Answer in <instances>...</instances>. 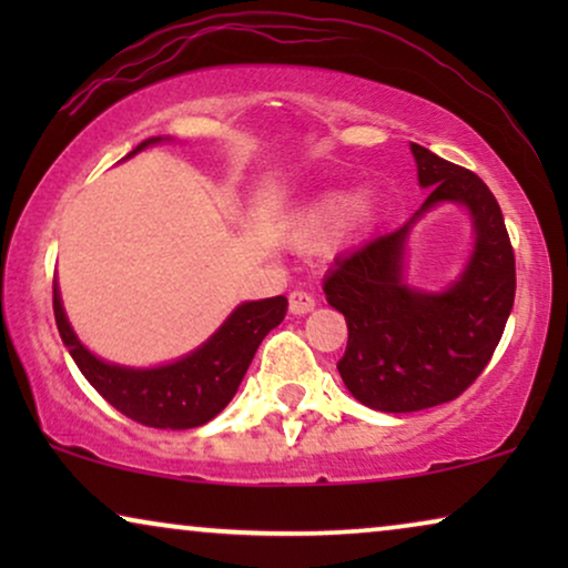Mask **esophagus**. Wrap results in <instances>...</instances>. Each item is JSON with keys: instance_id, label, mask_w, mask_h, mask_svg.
<instances>
[{"instance_id": "esophagus-1", "label": "esophagus", "mask_w": 568, "mask_h": 568, "mask_svg": "<svg viewBox=\"0 0 568 568\" xmlns=\"http://www.w3.org/2000/svg\"><path fill=\"white\" fill-rule=\"evenodd\" d=\"M290 310L292 315H307L310 310H315V297L305 290H294L290 294Z\"/></svg>"}]
</instances>
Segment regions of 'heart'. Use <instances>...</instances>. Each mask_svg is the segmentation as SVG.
<instances>
[{"instance_id": "obj_1", "label": "heart", "mask_w": 568, "mask_h": 568, "mask_svg": "<svg viewBox=\"0 0 568 568\" xmlns=\"http://www.w3.org/2000/svg\"><path fill=\"white\" fill-rule=\"evenodd\" d=\"M369 209H372V204L367 196H359L352 204L344 193H325V196L310 201V204L302 209L297 216H294L290 237L294 240V243L307 245V243H313V240L321 237L325 230H331L344 214H346V224L364 222L369 216Z\"/></svg>"}]
</instances>
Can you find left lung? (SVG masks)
<instances>
[{"instance_id": "8db88e82", "label": "left lung", "mask_w": 568, "mask_h": 568, "mask_svg": "<svg viewBox=\"0 0 568 568\" xmlns=\"http://www.w3.org/2000/svg\"><path fill=\"white\" fill-rule=\"evenodd\" d=\"M422 209L390 235L338 258L325 276L331 307L346 317L338 372L348 393L385 414H410L455 400L491 362L515 305V251L494 193L476 173L410 144ZM453 200L471 212L477 245L445 293L410 291L402 278L409 227L432 205Z\"/></svg>"}]
</instances>
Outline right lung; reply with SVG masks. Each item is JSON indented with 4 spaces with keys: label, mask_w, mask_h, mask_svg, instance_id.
I'll return each instance as SVG.
<instances>
[{
    "label": "right lung",
    "mask_w": 568,
    "mask_h": 568,
    "mask_svg": "<svg viewBox=\"0 0 568 568\" xmlns=\"http://www.w3.org/2000/svg\"><path fill=\"white\" fill-rule=\"evenodd\" d=\"M154 142H160V136L146 139L131 154ZM53 315H57L59 336L74 364L115 410H121L131 422L154 429H193L212 422L237 393L261 341L284 321L286 297L245 302L196 352L152 369L108 364L90 354L67 321L57 278H53Z\"/></svg>",
    "instance_id": "add662e5"
}]
</instances>
